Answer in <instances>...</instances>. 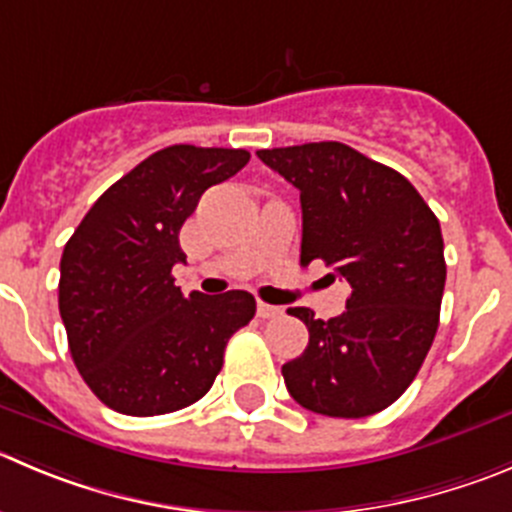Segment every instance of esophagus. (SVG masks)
I'll return each instance as SVG.
<instances>
[{
	"instance_id": "obj_1",
	"label": "esophagus",
	"mask_w": 512,
	"mask_h": 512,
	"mask_svg": "<svg viewBox=\"0 0 512 512\" xmlns=\"http://www.w3.org/2000/svg\"><path fill=\"white\" fill-rule=\"evenodd\" d=\"M257 315L260 318H265V321H270V318H280L283 315V308L280 305H270V303H257Z\"/></svg>"
}]
</instances>
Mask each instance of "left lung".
Masks as SVG:
<instances>
[{
  "label": "left lung",
  "mask_w": 512,
  "mask_h": 512,
  "mask_svg": "<svg viewBox=\"0 0 512 512\" xmlns=\"http://www.w3.org/2000/svg\"><path fill=\"white\" fill-rule=\"evenodd\" d=\"M257 156L300 191V265L323 260L351 285L331 321L288 310L310 338L283 366L285 386L315 414L371 417L407 391L437 333L447 280L439 219L409 179L346 143Z\"/></svg>",
  "instance_id": "left-lung-1"
}]
</instances>
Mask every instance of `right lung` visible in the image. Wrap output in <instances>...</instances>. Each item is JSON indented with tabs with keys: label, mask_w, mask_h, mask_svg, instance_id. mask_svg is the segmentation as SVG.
<instances>
[{
	"label": "right lung",
	"mask_w": 512,
	"mask_h": 512,
	"mask_svg": "<svg viewBox=\"0 0 512 512\" xmlns=\"http://www.w3.org/2000/svg\"><path fill=\"white\" fill-rule=\"evenodd\" d=\"M247 161L245 148H161L100 194L62 250L57 300L70 356L113 412L156 417L199 401L232 333L252 321L245 290L184 295L171 275L186 262L181 224Z\"/></svg>",
	"instance_id": "obj_1"
}]
</instances>
